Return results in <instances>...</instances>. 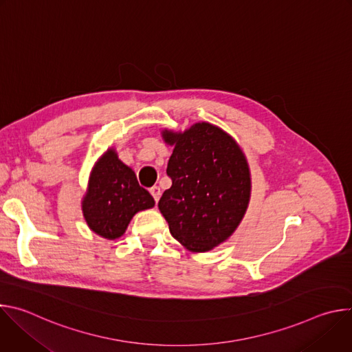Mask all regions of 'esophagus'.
I'll list each match as a JSON object with an SVG mask.
<instances>
[{"instance_id": "esophagus-1", "label": "esophagus", "mask_w": 352, "mask_h": 352, "mask_svg": "<svg viewBox=\"0 0 352 352\" xmlns=\"http://www.w3.org/2000/svg\"><path fill=\"white\" fill-rule=\"evenodd\" d=\"M150 193H152L153 199L156 200V204H157V202H159V199H160V196H162V190H160V188H159V186L150 188Z\"/></svg>"}]
</instances>
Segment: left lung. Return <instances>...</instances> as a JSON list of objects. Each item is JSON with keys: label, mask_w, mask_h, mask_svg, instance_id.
<instances>
[{"label": "left lung", "mask_w": 352, "mask_h": 352, "mask_svg": "<svg viewBox=\"0 0 352 352\" xmlns=\"http://www.w3.org/2000/svg\"><path fill=\"white\" fill-rule=\"evenodd\" d=\"M174 146L167 175L173 185L159 209L171 235L192 252H208L227 241L245 216L250 197L249 166L238 143L209 122L184 132L164 129Z\"/></svg>", "instance_id": "obj_1"}]
</instances>
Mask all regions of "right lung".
Returning a JSON list of instances; mask_svg holds the SVG:
<instances>
[{
    "label": "right lung",
    "mask_w": 352,
    "mask_h": 352,
    "mask_svg": "<svg viewBox=\"0 0 352 352\" xmlns=\"http://www.w3.org/2000/svg\"><path fill=\"white\" fill-rule=\"evenodd\" d=\"M153 206V196L138 184L135 173L116 150L109 148L94 164L82 200L89 228L103 238L117 239L138 212Z\"/></svg>",
    "instance_id": "1"
}]
</instances>
